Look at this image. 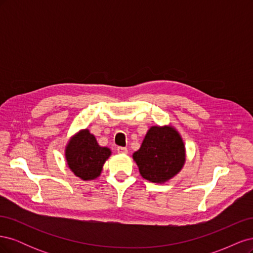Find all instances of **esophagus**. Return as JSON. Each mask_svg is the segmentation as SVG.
<instances>
[{"label": "esophagus", "instance_id": "esophagus-1", "mask_svg": "<svg viewBox=\"0 0 253 253\" xmlns=\"http://www.w3.org/2000/svg\"><path fill=\"white\" fill-rule=\"evenodd\" d=\"M117 152L120 153V154H126L127 153V149L124 148V147H118L117 148Z\"/></svg>", "mask_w": 253, "mask_h": 253}]
</instances>
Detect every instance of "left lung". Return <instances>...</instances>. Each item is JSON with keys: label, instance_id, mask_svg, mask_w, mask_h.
<instances>
[{"label": "left lung", "instance_id": "1", "mask_svg": "<svg viewBox=\"0 0 253 253\" xmlns=\"http://www.w3.org/2000/svg\"><path fill=\"white\" fill-rule=\"evenodd\" d=\"M133 158L144 179L162 183L181 170L186 160V150L174 127L152 126Z\"/></svg>", "mask_w": 253, "mask_h": 253}]
</instances>
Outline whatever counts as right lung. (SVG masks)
<instances>
[{
  "label": "right lung",
  "instance_id": "add662e5",
  "mask_svg": "<svg viewBox=\"0 0 253 253\" xmlns=\"http://www.w3.org/2000/svg\"><path fill=\"white\" fill-rule=\"evenodd\" d=\"M110 155L111 150L100 147L88 129H83L74 136L65 150L68 167L76 176L83 180L98 177Z\"/></svg>",
  "mask_w": 253,
  "mask_h": 253
}]
</instances>
